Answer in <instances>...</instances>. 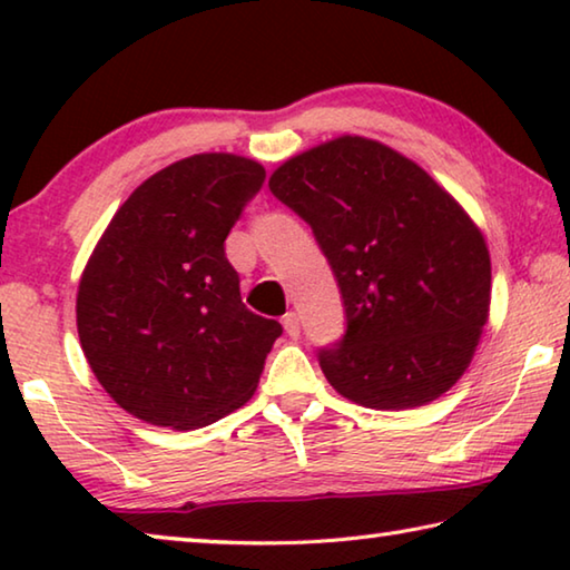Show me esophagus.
<instances>
[{
	"mask_svg": "<svg viewBox=\"0 0 570 570\" xmlns=\"http://www.w3.org/2000/svg\"><path fill=\"white\" fill-rule=\"evenodd\" d=\"M282 324H284V332L292 336V340H296V336L302 334V324H298V316L294 312H288L282 320Z\"/></svg>",
	"mask_w": 570,
	"mask_h": 570,
	"instance_id": "1",
	"label": "esophagus"
}]
</instances>
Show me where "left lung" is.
Segmentation results:
<instances>
[{
    "label": "left lung",
    "instance_id": "8db88e82",
    "mask_svg": "<svg viewBox=\"0 0 570 570\" xmlns=\"http://www.w3.org/2000/svg\"><path fill=\"white\" fill-rule=\"evenodd\" d=\"M302 216L340 284L346 332L324 377L372 410L438 400L475 354L490 308L480 228L417 163L360 135L288 158L268 178Z\"/></svg>",
    "mask_w": 570,
    "mask_h": 570
}]
</instances>
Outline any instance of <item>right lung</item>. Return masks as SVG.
I'll return each instance as SVG.
<instances>
[{
	"instance_id": "add662e5",
	"label": "right lung",
	"mask_w": 570,
	"mask_h": 570,
	"mask_svg": "<svg viewBox=\"0 0 570 570\" xmlns=\"http://www.w3.org/2000/svg\"><path fill=\"white\" fill-rule=\"evenodd\" d=\"M262 163L200 153L130 193L77 288L90 370L125 412L198 430L250 400L282 324L248 312L224 240L264 186Z\"/></svg>"
}]
</instances>
